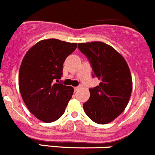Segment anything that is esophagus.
<instances>
[{
    "instance_id": "esophagus-1",
    "label": "esophagus",
    "mask_w": 155,
    "mask_h": 155,
    "mask_svg": "<svg viewBox=\"0 0 155 155\" xmlns=\"http://www.w3.org/2000/svg\"><path fill=\"white\" fill-rule=\"evenodd\" d=\"M80 88H81V87H80V86H78V87H74V91H78V90H79Z\"/></svg>"
}]
</instances>
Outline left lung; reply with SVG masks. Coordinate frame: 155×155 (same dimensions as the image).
Segmentation results:
<instances>
[{
  "mask_svg": "<svg viewBox=\"0 0 155 155\" xmlns=\"http://www.w3.org/2000/svg\"><path fill=\"white\" fill-rule=\"evenodd\" d=\"M93 69V78L100 80L90 88V96L83 107L95 123L106 124L120 115L127 105L132 92V78L124 58L112 47L102 42L78 44Z\"/></svg>",
  "mask_w": 155,
  "mask_h": 155,
  "instance_id": "8db88e82",
  "label": "left lung"
}]
</instances>
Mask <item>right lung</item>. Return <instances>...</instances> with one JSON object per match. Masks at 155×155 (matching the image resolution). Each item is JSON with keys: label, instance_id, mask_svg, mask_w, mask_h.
Segmentation results:
<instances>
[{"label": "right lung", "instance_id": "1", "mask_svg": "<svg viewBox=\"0 0 155 155\" xmlns=\"http://www.w3.org/2000/svg\"><path fill=\"white\" fill-rule=\"evenodd\" d=\"M77 44L57 39L43 40L22 59L19 73L21 96L30 112L42 121L58 120L71 99L73 87L63 85L59 80L65 59L76 50Z\"/></svg>", "mask_w": 155, "mask_h": 155}]
</instances>
